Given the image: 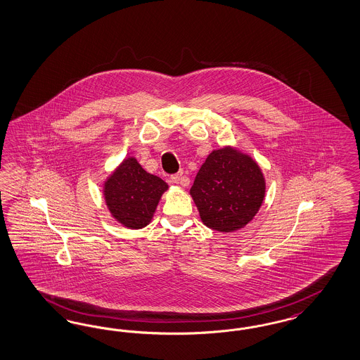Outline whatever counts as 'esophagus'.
<instances>
[{"mask_svg": "<svg viewBox=\"0 0 360 360\" xmlns=\"http://www.w3.org/2000/svg\"><path fill=\"white\" fill-rule=\"evenodd\" d=\"M172 182H174V184H181V185H184V186H186L187 185V181L182 176V173L172 175Z\"/></svg>", "mask_w": 360, "mask_h": 360, "instance_id": "34e87169", "label": "esophagus"}]
</instances>
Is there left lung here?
Returning a JSON list of instances; mask_svg holds the SVG:
<instances>
[{
	"mask_svg": "<svg viewBox=\"0 0 360 360\" xmlns=\"http://www.w3.org/2000/svg\"><path fill=\"white\" fill-rule=\"evenodd\" d=\"M190 194L202 222L228 233L244 228L256 216L264 201L265 181L253 159L225 147L206 158Z\"/></svg>",
	"mask_w": 360,
	"mask_h": 360,
	"instance_id": "1",
	"label": "left lung"
}]
</instances>
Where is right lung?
Wrapping results in <instances>:
<instances>
[{"label": "right lung", "instance_id": "right-lung-1", "mask_svg": "<svg viewBox=\"0 0 360 360\" xmlns=\"http://www.w3.org/2000/svg\"><path fill=\"white\" fill-rule=\"evenodd\" d=\"M167 184L147 173L135 158L124 159L104 185L111 214L129 229L144 228L153 218Z\"/></svg>", "mask_w": 360, "mask_h": 360}]
</instances>
